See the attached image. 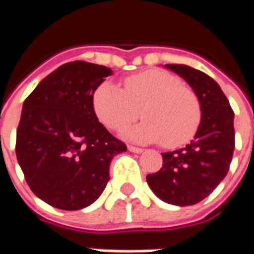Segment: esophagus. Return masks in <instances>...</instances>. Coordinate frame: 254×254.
<instances>
[{
	"instance_id": "1",
	"label": "esophagus",
	"mask_w": 254,
	"mask_h": 254,
	"mask_svg": "<svg viewBox=\"0 0 254 254\" xmlns=\"http://www.w3.org/2000/svg\"><path fill=\"white\" fill-rule=\"evenodd\" d=\"M127 149H129L130 152H134V154H141L144 151L143 148H138V147H134V145H127Z\"/></svg>"
}]
</instances>
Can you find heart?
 I'll list each match as a JSON object with an SVG mask.
<instances>
[{"mask_svg":"<svg viewBox=\"0 0 254 254\" xmlns=\"http://www.w3.org/2000/svg\"><path fill=\"white\" fill-rule=\"evenodd\" d=\"M92 105L100 121L114 130L137 120L141 113L145 120L124 130L125 137L138 143L163 141L166 147H178L193 137L201 121L196 94L163 70L133 74L125 78L124 88L105 81L95 89Z\"/></svg>","mask_w":254,"mask_h":254,"instance_id":"b5f03b06","label":"heart"}]
</instances>
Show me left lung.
<instances>
[{
	"label": "left lung",
	"mask_w": 254,
	"mask_h": 254,
	"mask_svg": "<svg viewBox=\"0 0 254 254\" xmlns=\"http://www.w3.org/2000/svg\"><path fill=\"white\" fill-rule=\"evenodd\" d=\"M165 66L194 91L201 121L190 144L162 154V169L148 174L147 182L160 200L185 207L209 196L227 174L235 147L234 111L219 84L208 74L180 64Z\"/></svg>",
	"instance_id": "1"
}]
</instances>
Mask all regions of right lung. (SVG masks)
I'll return each instance as SVG.
<instances>
[{
    "mask_svg": "<svg viewBox=\"0 0 254 254\" xmlns=\"http://www.w3.org/2000/svg\"><path fill=\"white\" fill-rule=\"evenodd\" d=\"M113 74L103 65L73 61L57 67L23 103L16 156L25 181L52 207L91 205L110 180L109 167L127 145L95 114V89Z\"/></svg>",
    "mask_w": 254,
    "mask_h": 254,
    "instance_id": "obj_1",
    "label": "right lung"
}]
</instances>
